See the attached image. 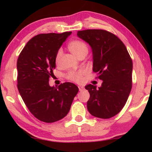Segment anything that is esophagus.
<instances>
[{
    "instance_id": "1",
    "label": "esophagus",
    "mask_w": 152,
    "mask_h": 152,
    "mask_svg": "<svg viewBox=\"0 0 152 152\" xmlns=\"http://www.w3.org/2000/svg\"><path fill=\"white\" fill-rule=\"evenodd\" d=\"M83 88H84V87L83 86H78V89H79V91H82Z\"/></svg>"
}]
</instances>
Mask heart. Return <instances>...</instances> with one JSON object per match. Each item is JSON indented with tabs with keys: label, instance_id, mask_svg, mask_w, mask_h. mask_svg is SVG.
Here are the masks:
<instances>
[{
	"label": "heart",
	"instance_id": "heart-1",
	"mask_svg": "<svg viewBox=\"0 0 152 152\" xmlns=\"http://www.w3.org/2000/svg\"><path fill=\"white\" fill-rule=\"evenodd\" d=\"M69 48L71 50V53H74L76 56L78 57L83 53H88V46L84 42L80 40H74L69 43ZM62 56V50L59 49L57 52L56 56V62L58 64L60 61L61 57ZM83 71H70L67 74L66 77L68 79L71 81L76 82V83H80L82 81L83 75Z\"/></svg>",
	"mask_w": 152,
	"mask_h": 152
}]
</instances>
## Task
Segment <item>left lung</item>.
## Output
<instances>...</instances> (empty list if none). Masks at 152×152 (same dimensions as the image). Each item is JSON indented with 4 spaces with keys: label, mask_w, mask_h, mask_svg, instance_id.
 I'll use <instances>...</instances> for the list:
<instances>
[{
    "label": "left lung",
    "mask_w": 152,
    "mask_h": 152,
    "mask_svg": "<svg viewBox=\"0 0 152 152\" xmlns=\"http://www.w3.org/2000/svg\"><path fill=\"white\" fill-rule=\"evenodd\" d=\"M77 36L91 48L93 71L103 81L99 88L85 86L90 94L88 111L96 117H113L123 109L132 90V58L123 42L109 31L88 29L78 31Z\"/></svg>",
    "instance_id": "left-lung-1"
}]
</instances>
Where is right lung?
Returning <instances> with one entry per match:
<instances>
[{
	"label": "right lung",
	"mask_w": 152,
	"mask_h": 152,
	"mask_svg": "<svg viewBox=\"0 0 152 152\" xmlns=\"http://www.w3.org/2000/svg\"><path fill=\"white\" fill-rule=\"evenodd\" d=\"M71 34H38L26 43L18 56V91L31 114L41 121L52 123L65 117L78 91V86L70 82L49 85L57 52Z\"/></svg>",
	"instance_id": "1"
}]
</instances>
